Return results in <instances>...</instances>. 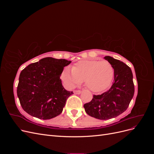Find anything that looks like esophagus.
<instances>
[{"label":"esophagus","mask_w":154,"mask_h":154,"mask_svg":"<svg viewBox=\"0 0 154 154\" xmlns=\"http://www.w3.org/2000/svg\"><path fill=\"white\" fill-rule=\"evenodd\" d=\"M81 92H82V91H80V90H75V91H74V94H80Z\"/></svg>","instance_id":"esophagus-1"}]
</instances>
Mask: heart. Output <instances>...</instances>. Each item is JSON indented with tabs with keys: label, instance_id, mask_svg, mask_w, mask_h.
<instances>
[{
	"label": "heart",
	"instance_id": "1",
	"mask_svg": "<svg viewBox=\"0 0 154 154\" xmlns=\"http://www.w3.org/2000/svg\"><path fill=\"white\" fill-rule=\"evenodd\" d=\"M114 76V69L106 61L82 60L74 64L72 70L66 68L61 78L66 86L74 88L84 82L85 86L93 92H101L108 87Z\"/></svg>",
	"mask_w": 154,
	"mask_h": 154
}]
</instances>
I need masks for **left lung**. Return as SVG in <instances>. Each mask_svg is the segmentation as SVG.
<instances>
[{"label": "left lung", "instance_id": "left-lung-1", "mask_svg": "<svg viewBox=\"0 0 154 154\" xmlns=\"http://www.w3.org/2000/svg\"><path fill=\"white\" fill-rule=\"evenodd\" d=\"M114 69V81L109 90L84 104L86 113L101 120L116 118L127 109L134 94L132 70L127 65L109 56L105 57Z\"/></svg>", "mask_w": 154, "mask_h": 154}]
</instances>
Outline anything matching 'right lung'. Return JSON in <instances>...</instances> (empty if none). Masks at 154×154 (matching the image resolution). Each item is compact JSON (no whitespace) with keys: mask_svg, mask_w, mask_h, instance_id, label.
Segmentation results:
<instances>
[{"mask_svg":"<svg viewBox=\"0 0 154 154\" xmlns=\"http://www.w3.org/2000/svg\"><path fill=\"white\" fill-rule=\"evenodd\" d=\"M71 63L47 57L22 70L17 92L24 111L40 119H50L62 113L73 92L65 89L60 77L64 67Z\"/></svg>","mask_w":154,"mask_h":154,"instance_id":"add662e5","label":"right lung"}]
</instances>
